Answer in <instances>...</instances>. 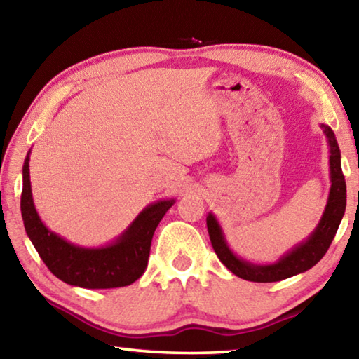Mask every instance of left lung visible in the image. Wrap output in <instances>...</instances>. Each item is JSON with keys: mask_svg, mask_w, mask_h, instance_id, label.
<instances>
[{"mask_svg": "<svg viewBox=\"0 0 359 359\" xmlns=\"http://www.w3.org/2000/svg\"><path fill=\"white\" fill-rule=\"evenodd\" d=\"M325 136L330 144V169H331V190L327 196V204L323 212V217L309 238L296 245L293 250L277 261L274 264H253L245 259H241L231 252L226 244L223 231L218 224L217 218L208 215V231L210 236L212 247L217 253L218 259L233 272L248 282H278L283 278L293 277L301 272L311 269L318 261L325 257L330 248L334 236L337 233L340 220L345 214V205H347V185L340 166V150L334 136V131L327 125H321Z\"/></svg>", "mask_w": 359, "mask_h": 359, "instance_id": "obj_1", "label": "left lung"}]
</instances>
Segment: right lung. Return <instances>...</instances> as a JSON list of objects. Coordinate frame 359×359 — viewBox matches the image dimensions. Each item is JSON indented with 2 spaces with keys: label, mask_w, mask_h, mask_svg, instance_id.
<instances>
[{
  "label": "right lung",
  "mask_w": 359,
  "mask_h": 359,
  "mask_svg": "<svg viewBox=\"0 0 359 359\" xmlns=\"http://www.w3.org/2000/svg\"><path fill=\"white\" fill-rule=\"evenodd\" d=\"M174 203V199H163L147 205L112 244L100 248L79 247L52 233L41 222L33 204L29 151L23 163L20 209L25 231L48 271L72 287L104 290L136 282L147 267L151 238L158 223Z\"/></svg>",
  "instance_id": "add662e5"
}]
</instances>
